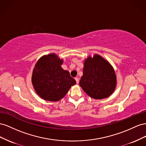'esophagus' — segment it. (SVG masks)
I'll use <instances>...</instances> for the list:
<instances>
[{
    "instance_id": "obj_1",
    "label": "esophagus",
    "mask_w": 146,
    "mask_h": 146,
    "mask_svg": "<svg viewBox=\"0 0 146 146\" xmlns=\"http://www.w3.org/2000/svg\"><path fill=\"white\" fill-rule=\"evenodd\" d=\"M75 80L76 81L77 84H78V83H79V78H75Z\"/></svg>"
}]
</instances>
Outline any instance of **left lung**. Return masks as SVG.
I'll return each mask as SVG.
<instances>
[{
	"label": "left lung",
	"mask_w": 146,
	"mask_h": 146,
	"mask_svg": "<svg viewBox=\"0 0 146 146\" xmlns=\"http://www.w3.org/2000/svg\"><path fill=\"white\" fill-rule=\"evenodd\" d=\"M80 86L89 97L96 100L109 97L117 86L114 68L107 60L95 54L84 62Z\"/></svg>",
	"instance_id": "left-lung-1"
}]
</instances>
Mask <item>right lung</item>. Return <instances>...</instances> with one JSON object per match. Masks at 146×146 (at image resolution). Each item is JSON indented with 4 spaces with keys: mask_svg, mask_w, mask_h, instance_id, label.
<instances>
[{
    "mask_svg": "<svg viewBox=\"0 0 146 146\" xmlns=\"http://www.w3.org/2000/svg\"><path fill=\"white\" fill-rule=\"evenodd\" d=\"M63 62L55 53H51L41 57L35 64L32 83L36 93L44 100H60L76 84L68 71L61 67Z\"/></svg>",
    "mask_w": 146,
    "mask_h": 146,
    "instance_id": "1",
    "label": "right lung"
}]
</instances>
